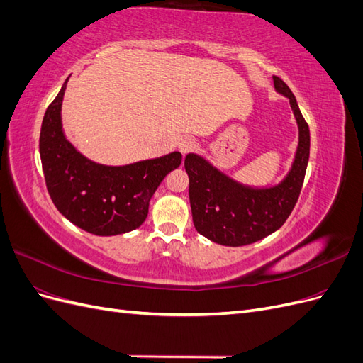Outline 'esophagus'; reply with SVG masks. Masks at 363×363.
Wrapping results in <instances>:
<instances>
[{
    "label": "esophagus",
    "mask_w": 363,
    "mask_h": 363,
    "mask_svg": "<svg viewBox=\"0 0 363 363\" xmlns=\"http://www.w3.org/2000/svg\"><path fill=\"white\" fill-rule=\"evenodd\" d=\"M195 139L192 138V136H184L182 140H180V144H179V150L182 151V155L184 156V155H188V152H191L194 148H195Z\"/></svg>",
    "instance_id": "obj_1"
}]
</instances>
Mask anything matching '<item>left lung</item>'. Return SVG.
<instances>
[{
	"label": "left lung",
	"mask_w": 363,
	"mask_h": 363,
	"mask_svg": "<svg viewBox=\"0 0 363 363\" xmlns=\"http://www.w3.org/2000/svg\"><path fill=\"white\" fill-rule=\"evenodd\" d=\"M272 79L276 89L289 98L300 130L298 148L286 179L274 188L252 189L228 179L200 156L188 155L184 159L194 225L216 244L240 247L267 238L286 223L298 201L311 152L309 125L289 86L277 75Z\"/></svg>",
	"instance_id": "8db88e82"
}]
</instances>
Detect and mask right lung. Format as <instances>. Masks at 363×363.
Listing matches in <instances>:
<instances>
[{
	"mask_svg": "<svg viewBox=\"0 0 363 363\" xmlns=\"http://www.w3.org/2000/svg\"><path fill=\"white\" fill-rule=\"evenodd\" d=\"M63 87L43 115L39 151L47 189L57 211L98 236L131 232L145 221L152 194L164 175L179 168L182 152L125 167H104L82 156L62 130Z\"/></svg>",
	"mask_w": 363,
	"mask_h": 363,
	"instance_id": "right-lung-1",
	"label": "right lung"
}]
</instances>
